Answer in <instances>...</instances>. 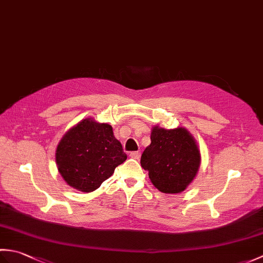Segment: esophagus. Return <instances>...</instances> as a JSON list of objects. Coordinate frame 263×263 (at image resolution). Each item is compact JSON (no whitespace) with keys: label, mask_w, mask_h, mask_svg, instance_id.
<instances>
[{"label":"esophagus","mask_w":263,"mask_h":263,"mask_svg":"<svg viewBox=\"0 0 263 263\" xmlns=\"http://www.w3.org/2000/svg\"><path fill=\"white\" fill-rule=\"evenodd\" d=\"M140 156H141L140 152H132V153H130V157L131 158L139 159V158H140Z\"/></svg>","instance_id":"1"}]
</instances>
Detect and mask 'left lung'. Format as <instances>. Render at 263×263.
I'll return each instance as SVG.
<instances>
[{"label":"left lung","mask_w":263,"mask_h":263,"mask_svg":"<svg viewBox=\"0 0 263 263\" xmlns=\"http://www.w3.org/2000/svg\"><path fill=\"white\" fill-rule=\"evenodd\" d=\"M152 143L141 156V166L159 191L180 193L197 175L200 152L193 137L184 127L153 128Z\"/></svg>","instance_id":"8db88e82"}]
</instances>
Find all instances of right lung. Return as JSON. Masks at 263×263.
Returning <instances> with one entry per match:
<instances>
[{"label":"right lung","mask_w":263,"mask_h":263,"mask_svg":"<svg viewBox=\"0 0 263 263\" xmlns=\"http://www.w3.org/2000/svg\"><path fill=\"white\" fill-rule=\"evenodd\" d=\"M126 160L122 144L106 123L86 119L65 133L57 149L60 174L82 192L98 189Z\"/></svg>","instance_id":"add662e5"}]
</instances>
